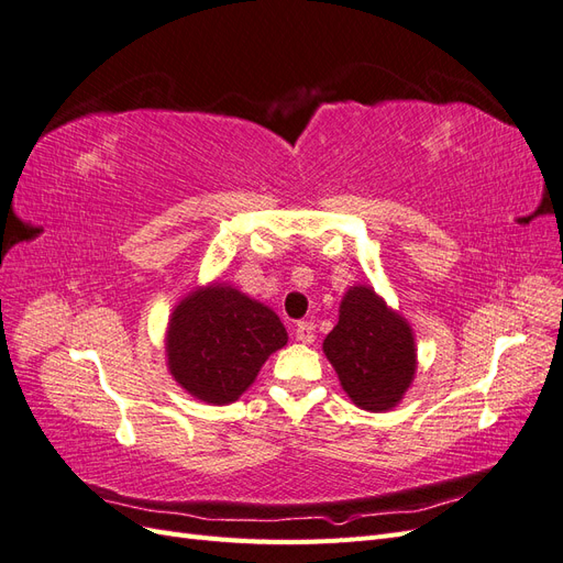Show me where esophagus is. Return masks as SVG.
Instances as JSON below:
<instances>
[{"label": "esophagus", "instance_id": "1", "mask_svg": "<svg viewBox=\"0 0 563 563\" xmlns=\"http://www.w3.org/2000/svg\"><path fill=\"white\" fill-rule=\"evenodd\" d=\"M296 338L305 345H312L314 343V323L312 321H298Z\"/></svg>", "mask_w": 563, "mask_h": 563}]
</instances>
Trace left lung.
<instances>
[{
	"instance_id": "8db88e82",
	"label": "left lung",
	"mask_w": 563,
	"mask_h": 563,
	"mask_svg": "<svg viewBox=\"0 0 563 563\" xmlns=\"http://www.w3.org/2000/svg\"><path fill=\"white\" fill-rule=\"evenodd\" d=\"M323 354L345 395L371 413L395 408L418 368L411 323L391 310L371 284L347 288L340 300L338 323L323 340Z\"/></svg>"
}]
</instances>
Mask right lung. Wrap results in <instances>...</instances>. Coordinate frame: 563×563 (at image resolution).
I'll return each mask as SVG.
<instances>
[{"instance_id": "add662e5", "label": "right lung", "mask_w": 563, "mask_h": 563, "mask_svg": "<svg viewBox=\"0 0 563 563\" xmlns=\"http://www.w3.org/2000/svg\"><path fill=\"white\" fill-rule=\"evenodd\" d=\"M288 343L282 319L232 284L197 286L166 327V366L195 399L225 406L253 385L272 352Z\"/></svg>"}]
</instances>
